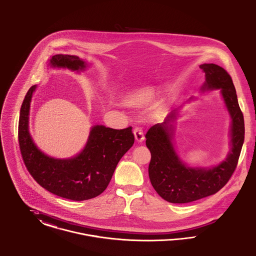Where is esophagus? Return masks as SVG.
<instances>
[{
  "label": "esophagus",
  "instance_id": "34e87169",
  "mask_svg": "<svg viewBox=\"0 0 256 256\" xmlns=\"http://www.w3.org/2000/svg\"><path fill=\"white\" fill-rule=\"evenodd\" d=\"M134 138L138 142H142L144 140V134H143V130L140 128H136L134 130Z\"/></svg>",
  "mask_w": 256,
  "mask_h": 256
}]
</instances>
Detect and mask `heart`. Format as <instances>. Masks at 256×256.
<instances>
[{"instance_id": "heart-1", "label": "heart", "mask_w": 256, "mask_h": 256, "mask_svg": "<svg viewBox=\"0 0 256 256\" xmlns=\"http://www.w3.org/2000/svg\"><path fill=\"white\" fill-rule=\"evenodd\" d=\"M162 109H160V112H162Z\"/></svg>"}]
</instances>
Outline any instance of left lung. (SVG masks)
<instances>
[{
    "label": "left lung",
    "instance_id": "left-lung-1",
    "mask_svg": "<svg viewBox=\"0 0 256 256\" xmlns=\"http://www.w3.org/2000/svg\"><path fill=\"white\" fill-rule=\"evenodd\" d=\"M206 82L202 90H220L232 120L231 150L227 158L212 168H190L178 157L172 144L177 117L174 110L162 122L149 128L145 138L151 152L149 178L152 186L164 200L172 204H186L208 197L223 188L236 170L244 140V120L238 106L236 90L231 76L214 63L200 65Z\"/></svg>",
    "mask_w": 256,
    "mask_h": 256
}]
</instances>
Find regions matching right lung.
Here are the masks:
<instances>
[{
  "label": "right lung",
  "mask_w": 256,
  "mask_h": 256,
  "mask_svg": "<svg viewBox=\"0 0 256 256\" xmlns=\"http://www.w3.org/2000/svg\"><path fill=\"white\" fill-rule=\"evenodd\" d=\"M52 67L84 70L86 63L76 56L56 54ZM37 86H32L20 108L18 141L23 162L30 174L48 192L72 200L98 197L108 186L118 160L134 143L132 128L114 130L104 126L92 128L82 151L70 158H54L42 153L28 130L30 102Z\"/></svg>",
  "instance_id": "right-lung-1"
}]
</instances>
